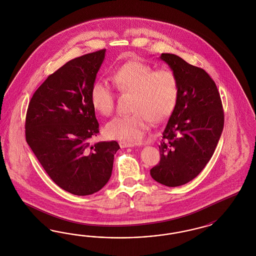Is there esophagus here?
Masks as SVG:
<instances>
[{
    "instance_id": "34e87169",
    "label": "esophagus",
    "mask_w": 256,
    "mask_h": 256,
    "mask_svg": "<svg viewBox=\"0 0 256 256\" xmlns=\"http://www.w3.org/2000/svg\"><path fill=\"white\" fill-rule=\"evenodd\" d=\"M136 144H136V142H119V146H120V148H132V146H135Z\"/></svg>"
}]
</instances>
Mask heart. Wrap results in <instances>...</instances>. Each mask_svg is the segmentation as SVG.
<instances>
[{
    "label": "heart",
    "instance_id": "obj_1",
    "mask_svg": "<svg viewBox=\"0 0 256 256\" xmlns=\"http://www.w3.org/2000/svg\"><path fill=\"white\" fill-rule=\"evenodd\" d=\"M116 88L132 94V114L119 115L106 124L105 134L110 139L140 140L150 126L151 119L160 121L171 114L178 97V82L169 70H153L139 60L126 62L112 72ZM92 105L99 114H112L114 94L105 81L96 80L90 88Z\"/></svg>",
    "mask_w": 256,
    "mask_h": 256
}]
</instances>
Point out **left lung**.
Masks as SVG:
<instances>
[{
	"mask_svg": "<svg viewBox=\"0 0 256 256\" xmlns=\"http://www.w3.org/2000/svg\"><path fill=\"white\" fill-rule=\"evenodd\" d=\"M176 76L178 97L159 146L160 162L150 169L162 186L186 184L198 176L214 152L224 126L220 96L205 70L174 54H162Z\"/></svg>",
	"mask_w": 256,
	"mask_h": 256,
	"instance_id": "left-lung-1",
	"label": "left lung"
}]
</instances>
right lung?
I'll return each instance as SVG.
<instances>
[{"instance_id": "add662e5", "label": "right lung", "mask_w": 256, "mask_h": 256, "mask_svg": "<svg viewBox=\"0 0 256 256\" xmlns=\"http://www.w3.org/2000/svg\"><path fill=\"white\" fill-rule=\"evenodd\" d=\"M106 50L74 58L38 87L27 108V144L56 186L70 194L88 196L106 186L116 141L90 140L99 133L90 88Z\"/></svg>"}]
</instances>
